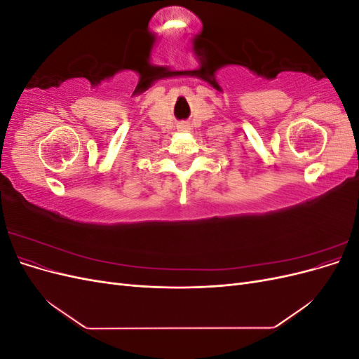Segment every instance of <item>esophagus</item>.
I'll use <instances>...</instances> for the list:
<instances>
[{
	"label": "esophagus",
	"instance_id": "1",
	"mask_svg": "<svg viewBox=\"0 0 359 359\" xmlns=\"http://www.w3.org/2000/svg\"><path fill=\"white\" fill-rule=\"evenodd\" d=\"M180 132H190V124L189 123H181L178 124Z\"/></svg>",
	"mask_w": 359,
	"mask_h": 359
}]
</instances>
